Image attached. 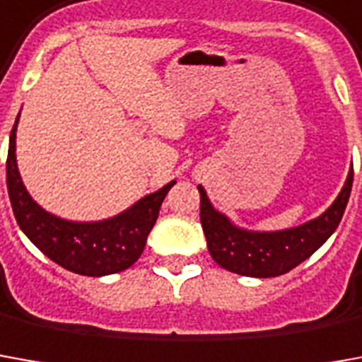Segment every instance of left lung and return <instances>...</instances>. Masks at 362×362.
<instances>
[{"label": "left lung", "instance_id": "1", "mask_svg": "<svg viewBox=\"0 0 362 362\" xmlns=\"http://www.w3.org/2000/svg\"><path fill=\"white\" fill-rule=\"evenodd\" d=\"M351 188L353 168L337 199L323 216L286 231L257 233L231 225L227 217L209 204L206 189L198 186L199 219L206 235L207 251L219 267L243 276L270 278L286 274L300 262L310 259L337 229L347 207Z\"/></svg>", "mask_w": 362, "mask_h": 362}]
</instances>
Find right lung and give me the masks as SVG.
Masks as SVG:
<instances>
[{
	"instance_id": "right-lung-1",
	"label": "right lung",
	"mask_w": 362,
	"mask_h": 362,
	"mask_svg": "<svg viewBox=\"0 0 362 362\" xmlns=\"http://www.w3.org/2000/svg\"><path fill=\"white\" fill-rule=\"evenodd\" d=\"M19 119V117H17ZM15 131L9 137L7 153V192L13 207V216L40 251L62 269L84 274V276H105L133 267L141 252L145 251L146 237L156 223L158 209L164 196L176 182L166 184L155 194L139 199L133 207L119 216L95 221V223H74L57 216H50L37 206L23 186L15 160Z\"/></svg>"
}]
</instances>
